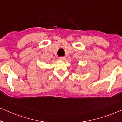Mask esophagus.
Returning <instances> with one entry per match:
<instances>
[{"label":"esophagus","mask_w":122,"mask_h":122,"mask_svg":"<svg viewBox=\"0 0 122 122\" xmlns=\"http://www.w3.org/2000/svg\"><path fill=\"white\" fill-rule=\"evenodd\" d=\"M59 59L60 60H62V61H63L65 60V57H63V56H61V57H60L59 58Z\"/></svg>","instance_id":"1"}]
</instances>
